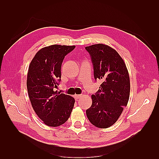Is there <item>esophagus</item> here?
I'll list each match as a JSON object with an SVG mask.
<instances>
[{"mask_svg":"<svg viewBox=\"0 0 159 159\" xmlns=\"http://www.w3.org/2000/svg\"><path fill=\"white\" fill-rule=\"evenodd\" d=\"M83 97V95H81V94H79V95H75V96H74V98H75L76 100H78L80 98Z\"/></svg>","mask_w":159,"mask_h":159,"instance_id":"esophagus-1","label":"esophagus"}]
</instances>
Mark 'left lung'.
Instances as JSON below:
<instances>
[{
    "label": "left lung",
    "mask_w": 159,
    "mask_h": 159,
    "mask_svg": "<svg viewBox=\"0 0 159 159\" xmlns=\"http://www.w3.org/2000/svg\"><path fill=\"white\" fill-rule=\"evenodd\" d=\"M93 67L94 79L102 80L98 92L92 96V104L86 110L89 121L100 128L116 122L130 96V79L123 59L111 47L102 43L85 47Z\"/></svg>",
    "instance_id": "left-lung-1"
}]
</instances>
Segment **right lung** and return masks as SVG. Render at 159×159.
Listing matches in <instances>:
<instances>
[{"label":"right lung","instance_id":"1","mask_svg":"<svg viewBox=\"0 0 159 159\" xmlns=\"http://www.w3.org/2000/svg\"><path fill=\"white\" fill-rule=\"evenodd\" d=\"M74 46L52 45L36 53L29 67L26 86L32 107L47 126L56 127L68 120L74 107V98L57 93L61 69L65 57Z\"/></svg>","mask_w":159,"mask_h":159}]
</instances>
